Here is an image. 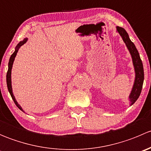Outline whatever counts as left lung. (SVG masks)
<instances>
[{
    "label": "left lung",
    "instance_id": "1",
    "mask_svg": "<svg viewBox=\"0 0 151 151\" xmlns=\"http://www.w3.org/2000/svg\"><path fill=\"white\" fill-rule=\"evenodd\" d=\"M117 31L118 32L121 36L122 37L123 41L126 44V47L130 52L131 56L132 58V63H133L134 68L135 71V79L132 87V91L129 96V101H130V106L134 104L135 101L139 98L141 93L142 88L143 81H144V69H143L142 62L139 54L138 50H137L134 44L129 39V34L126 31L124 28L121 27H116Z\"/></svg>",
    "mask_w": 151,
    "mask_h": 151
}]
</instances>
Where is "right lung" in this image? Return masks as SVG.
<instances>
[{
    "mask_svg": "<svg viewBox=\"0 0 151 151\" xmlns=\"http://www.w3.org/2000/svg\"><path fill=\"white\" fill-rule=\"evenodd\" d=\"M27 41H28V38H25V39H23V41H22V42H19V43L17 45V47H15V51L14 52L13 54L11 55V57L9 58V65H8V67H9L8 71H7V74H6V83H7V88H8L9 92V93H10L11 96H12V99H13L14 102L15 103V104L17 105V107L19 108L20 110H22V112H24L23 109H22V108L21 107L20 105L18 104V102L17 101L16 99H15L14 96V94H13V91H12V76L11 75H12V66H13L14 61V59H15V57H16L17 54L18 50H19V49L20 48L21 46H22L24 44L26 43Z\"/></svg>",
    "mask_w": 151,
    "mask_h": 151,
    "instance_id": "obj_1",
    "label": "right lung"
}]
</instances>
